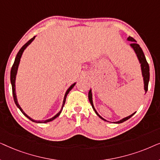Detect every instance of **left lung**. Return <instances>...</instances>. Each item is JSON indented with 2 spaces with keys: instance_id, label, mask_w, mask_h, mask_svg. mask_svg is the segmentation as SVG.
Segmentation results:
<instances>
[{
  "instance_id": "obj_1",
  "label": "left lung",
  "mask_w": 160,
  "mask_h": 160,
  "mask_svg": "<svg viewBox=\"0 0 160 160\" xmlns=\"http://www.w3.org/2000/svg\"><path fill=\"white\" fill-rule=\"evenodd\" d=\"M127 41H131V42H132L130 44V47L133 49V51L135 52V53L137 56L138 60V61H139V63L141 64V73H142V76H143V78L144 90H145V94H146V92L148 91V82H149V76H150V74H149V66H148L147 61H146V57H145V55H144L143 50H142L141 48L140 47V46L136 43L137 41H135L134 38H132V37H130V36H129L128 38H127ZM88 98H89V102H90V103L92 105V107L93 110L95 111L96 114H97L101 119L104 120V121H106V122H108V120L105 119L104 118H102L101 116H100L99 113H98V111H96V109L95 108V106H94V104H93V100H92V89H90V90L89 91ZM135 113H136V111H135V112H134L133 113H132L131 115L128 116V117H126L123 118V119L119 120V121L113 122V123H115V124L122 123V122H125L126 120L130 119V117H132Z\"/></svg>"
}]
</instances>
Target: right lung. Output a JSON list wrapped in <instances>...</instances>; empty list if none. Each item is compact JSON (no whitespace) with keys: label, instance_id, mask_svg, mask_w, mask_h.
I'll return each mask as SVG.
<instances>
[{"label":"right lung","instance_id":"add662e5","mask_svg":"<svg viewBox=\"0 0 160 160\" xmlns=\"http://www.w3.org/2000/svg\"><path fill=\"white\" fill-rule=\"evenodd\" d=\"M36 38V36H34L33 38L30 39V41H28L27 43H25V45L23 46L20 49H19V51L18 52V53H17V56H16V58H15V60H14V65H13V66L12 68V70H11V84H12V93H13V97H14V102H15V104H16V106L18 107V108L19 110L21 111V112L23 113L24 115L26 117L28 118L30 120H31L32 122H38V123H47V122H51L52 120L55 119L57 117H58L59 116H60V113L62 112V110L63 108V106H64L65 105V100H66V98H67V95L69 93V92L73 88V87L75 86V84H76V82L73 83V84H71V86L68 87V89H67V91L65 92V96H64V98H63V101H62V107H61V109L60 111H59L58 113H57L54 116V117H52V118H50V119H48L47 120H44V121H41V122H37V121H35V120L32 119L31 118H30L29 116H28L27 113H25V111L22 110V108H21V106H19V104L18 103V101H17V95H16V85H15V83H16V77H17V71H18V68H19V62H20V60H21V58H22V55L24 51H25L26 48H27L28 46H29L30 43H31L33 40Z\"/></svg>","mask_w":160,"mask_h":160}]
</instances>
